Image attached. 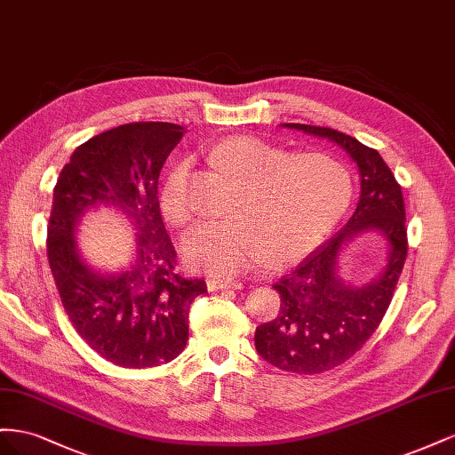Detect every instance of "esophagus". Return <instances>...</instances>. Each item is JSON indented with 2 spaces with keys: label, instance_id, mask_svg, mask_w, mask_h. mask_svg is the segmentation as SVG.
Here are the masks:
<instances>
[{
  "label": "esophagus",
  "instance_id": "1",
  "mask_svg": "<svg viewBox=\"0 0 455 455\" xmlns=\"http://www.w3.org/2000/svg\"><path fill=\"white\" fill-rule=\"evenodd\" d=\"M207 288L212 291L215 290H240L242 288V282H235V280H220V278H207Z\"/></svg>",
  "mask_w": 455,
  "mask_h": 455
}]
</instances>
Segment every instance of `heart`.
<instances>
[{"mask_svg":"<svg viewBox=\"0 0 455 455\" xmlns=\"http://www.w3.org/2000/svg\"><path fill=\"white\" fill-rule=\"evenodd\" d=\"M210 156L240 177L230 217L205 220L183 240L187 263L212 276H238L267 255L285 263L308 253L339 223L353 196L347 167L330 154H285L257 137H228ZM188 170L183 160L162 180L160 207L172 225L192 217Z\"/></svg>","mask_w":455,"mask_h":455,"instance_id":"obj_1","label":"heart"}]
</instances>
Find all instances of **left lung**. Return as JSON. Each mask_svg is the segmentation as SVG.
Segmentation results:
<instances>
[{"instance_id": "1", "label": "left lung", "mask_w": 455, "mask_h": 455, "mask_svg": "<svg viewBox=\"0 0 455 455\" xmlns=\"http://www.w3.org/2000/svg\"><path fill=\"white\" fill-rule=\"evenodd\" d=\"M337 142L360 172V200L348 223L308 253L275 283L280 313L255 331V348L268 364L291 373H323L356 355L393 301L408 255L406 210L402 188L375 148L331 127L285 124ZM366 229H379L389 242L384 275L366 286H348L334 272L342 243Z\"/></svg>"}]
</instances>
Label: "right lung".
<instances>
[{"mask_svg":"<svg viewBox=\"0 0 455 455\" xmlns=\"http://www.w3.org/2000/svg\"><path fill=\"white\" fill-rule=\"evenodd\" d=\"M185 129L135 122L91 137L62 167L47 225V259L74 330L99 356L120 368H154L177 358L188 341V310L207 291L202 278L177 270L164 227L158 179ZM110 204L138 227L132 265L97 275L75 250L73 232L91 206Z\"/></svg>","mask_w":455,"mask_h":455,"instance_id":"1","label":"right lung"}]
</instances>
